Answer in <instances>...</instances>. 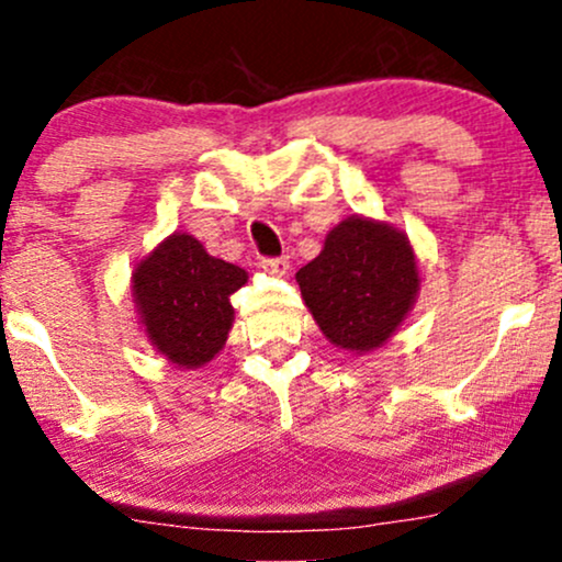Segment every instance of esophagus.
Listing matches in <instances>:
<instances>
[{"label": "esophagus", "mask_w": 562, "mask_h": 562, "mask_svg": "<svg viewBox=\"0 0 562 562\" xmlns=\"http://www.w3.org/2000/svg\"><path fill=\"white\" fill-rule=\"evenodd\" d=\"M261 269H263V272L280 277L290 269V261L285 259V256H277V259H261Z\"/></svg>", "instance_id": "34e87169"}]
</instances>
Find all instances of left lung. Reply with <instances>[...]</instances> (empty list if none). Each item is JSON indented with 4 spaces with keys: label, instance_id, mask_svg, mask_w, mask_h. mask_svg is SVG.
Returning a JSON list of instances; mask_svg holds the SVG:
<instances>
[{
    "label": "left lung",
    "instance_id": "obj_1",
    "mask_svg": "<svg viewBox=\"0 0 562 562\" xmlns=\"http://www.w3.org/2000/svg\"><path fill=\"white\" fill-rule=\"evenodd\" d=\"M295 280L325 338L353 353L383 346L420 290L404 232L367 216H348L333 227L322 254Z\"/></svg>",
    "mask_w": 562,
    "mask_h": 562
}]
</instances>
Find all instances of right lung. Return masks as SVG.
Returning a JSON list of instances; mask_svg holds the SVG:
<instances>
[{"label":"right lung","mask_w":562,"mask_h":562,"mask_svg":"<svg viewBox=\"0 0 562 562\" xmlns=\"http://www.w3.org/2000/svg\"><path fill=\"white\" fill-rule=\"evenodd\" d=\"M245 282V269L209 256L187 232H173L137 263L132 299L147 340L171 364L195 370L227 344L235 322L229 295Z\"/></svg>","instance_id":"1"}]
</instances>
